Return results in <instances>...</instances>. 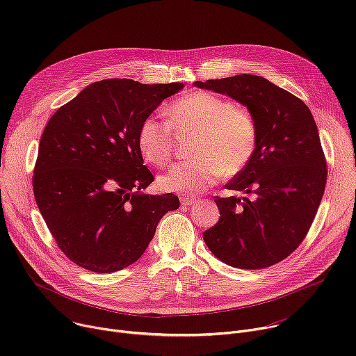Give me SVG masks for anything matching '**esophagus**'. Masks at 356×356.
I'll list each match as a JSON object with an SVG mask.
<instances>
[{
    "mask_svg": "<svg viewBox=\"0 0 356 356\" xmlns=\"http://www.w3.org/2000/svg\"><path fill=\"white\" fill-rule=\"evenodd\" d=\"M197 201H198L197 198H190V197H183V198H180L181 206H193V204H195Z\"/></svg>",
    "mask_w": 356,
    "mask_h": 356,
    "instance_id": "34e87169",
    "label": "esophagus"
}]
</instances>
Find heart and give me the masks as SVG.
Listing matches in <instances>:
<instances>
[{
	"label": "heart",
	"mask_w": 356,
	"mask_h": 356,
	"mask_svg": "<svg viewBox=\"0 0 356 356\" xmlns=\"http://www.w3.org/2000/svg\"><path fill=\"white\" fill-rule=\"evenodd\" d=\"M166 122L146 117L138 129L143 159L155 166L170 161L175 132H197L193 161L173 165L159 177L168 193L195 194L216 184L222 173L236 176L246 169L258 146V122L243 106L209 92L191 91L166 107Z\"/></svg>",
	"instance_id": "1"
}]
</instances>
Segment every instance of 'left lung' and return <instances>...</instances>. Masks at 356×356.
Returning a JSON list of instances; mask_svg holds the SVG:
<instances>
[{"label":"left lung","instance_id":"obj_1","mask_svg":"<svg viewBox=\"0 0 356 356\" xmlns=\"http://www.w3.org/2000/svg\"><path fill=\"white\" fill-rule=\"evenodd\" d=\"M194 86L236 99L255 115L259 131L253 159L225 186L242 195L214 197L221 217L202 238L229 266L269 268L297 249L320 207L327 162L316 121L300 98L261 76Z\"/></svg>","mask_w":356,"mask_h":356}]
</instances>
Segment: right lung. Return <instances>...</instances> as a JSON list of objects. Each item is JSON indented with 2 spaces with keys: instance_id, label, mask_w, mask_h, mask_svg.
I'll return each mask as SVG.
<instances>
[{
  "instance_id": "add662e5",
  "label": "right lung",
  "mask_w": 356,
  "mask_h": 356,
  "mask_svg": "<svg viewBox=\"0 0 356 356\" xmlns=\"http://www.w3.org/2000/svg\"><path fill=\"white\" fill-rule=\"evenodd\" d=\"M183 83L142 84L108 79L87 86L43 129L33 194L58 246L76 265L113 273L136 262L161 218L180 206L154 181L136 136L140 122Z\"/></svg>"
}]
</instances>
